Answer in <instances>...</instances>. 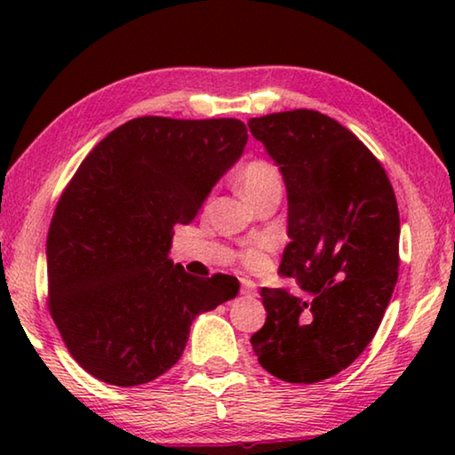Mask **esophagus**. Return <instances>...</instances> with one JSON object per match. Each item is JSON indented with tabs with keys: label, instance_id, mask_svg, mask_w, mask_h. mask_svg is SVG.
Segmentation results:
<instances>
[{
	"label": "esophagus",
	"instance_id": "1",
	"mask_svg": "<svg viewBox=\"0 0 455 455\" xmlns=\"http://www.w3.org/2000/svg\"><path fill=\"white\" fill-rule=\"evenodd\" d=\"M241 295L244 297H255L257 295V284L249 281V279H243L241 281Z\"/></svg>",
	"mask_w": 455,
	"mask_h": 455
}]
</instances>
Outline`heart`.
Listing matches in <instances>:
<instances>
[{
  "mask_svg": "<svg viewBox=\"0 0 455 455\" xmlns=\"http://www.w3.org/2000/svg\"><path fill=\"white\" fill-rule=\"evenodd\" d=\"M273 187H281L279 172L275 171V166L265 163V160H255V163H249L243 168L241 174H238V188H241L243 196L249 200L251 204ZM267 249H271V241H257V243L249 244L241 255L243 263L251 268L260 267L265 260Z\"/></svg>",
  "mask_w": 455,
  "mask_h": 455,
  "instance_id": "1",
  "label": "heart"
}]
</instances>
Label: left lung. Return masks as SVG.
Segmentation results:
<instances>
[{
  "instance_id": "1",
  "label": "left lung",
  "mask_w": 455,
  "mask_h": 455,
  "mask_svg": "<svg viewBox=\"0 0 455 455\" xmlns=\"http://www.w3.org/2000/svg\"><path fill=\"white\" fill-rule=\"evenodd\" d=\"M287 188L279 275L309 297L263 289L267 321L251 337L268 373L315 383L343 371L379 329L399 268L397 200L359 138L315 110L251 118Z\"/></svg>"
}]
</instances>
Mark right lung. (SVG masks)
I'll list each match as a JSON object with an SVG mask.
<instances>
[{"mask_svg":"<svg viewBox=\"0 0 455 455\" xmlns=\"http://www.w3.org/2000/svg\"><path fill=\"white\" fill-rule=\"evenodd\" d=\"M241 120L142 116L108 134L53 212L50 313L72 357L100 381L134 387L180 359L196 315L236 297V276L196 279L168 259L243 156Z\"/></svg>","mask_w":455,"mask_h":455,"instance_id":"obj_1","label":"right lung"}]
</instances>
